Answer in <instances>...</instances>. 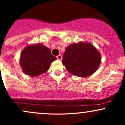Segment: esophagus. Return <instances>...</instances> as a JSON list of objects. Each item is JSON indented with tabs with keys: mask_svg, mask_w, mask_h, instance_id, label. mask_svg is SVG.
I'll return each instance as SVG.
<instances>
[{
	"mask_svg": "<svg viewBox=\"0 0 125 125\" xmlns=\"http://www.w3.org/2000/svg\"><path fill=\"white\" fill-rule=\"evenodd\" d=\"M56 58L58 60H62V57L61 54H59V55L57 56Z\"/></svg>",
	"mask_w": 125,
	"mask_h": 125,
	"instance_id": "obj_1",
	"label": "esophagus"
}]
</instances>
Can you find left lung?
<instances>
[{
	"instance_id": "8db88e82",
	"label": "left lung",
	"mask_w": 125,
	"mask_h": 125,
	"mask_svg": "<svg viewBox=\"0 0 125 125\" xmlns=\"http://www.w3.org/2000/svg\"><path fill=\"white\" fill-rule=\"evenodd\" d=\"M101 62L99 52L92 44L80 42L66 48L62 63L69 72L79 77H86L95 72Z\"/></svg>"
}]
</instances>
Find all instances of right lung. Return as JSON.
Here are the masks:
<instances>
[{
    "mask_svg": "<svg viewBox=\"0 0 125 125\" xmlns=\"http://www.w3.org/2000/svg\"><path fill=\"white\" fill-rule=\"evenodd\" d=\"M55 60L56 58L51 54L49 49L36 44L27 46L22 51L20 64L25 74L33 77L45 73Z\"/></svg>",
    "mask_w": 125,
    "mask_h": 125,
    "instance_id": "right-lung-1",
    "label": "right lung"
}]
</instances>
